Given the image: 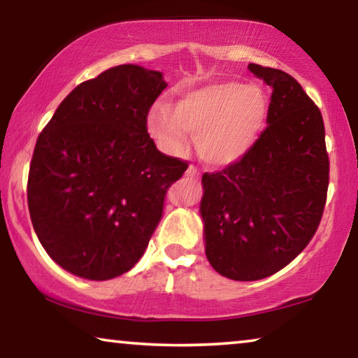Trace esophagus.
Masks as SVG:
<instances>
[{
	"label": "esophagus",
	"instance_id": "1",
	"mask_svg": "<svg viewBox=\"0 0 358 358\" xmlns=\"http://www.w3.org/2000/svg\"><path fill=\"white\" fill-rule=\"evenodd\" d=\"M185 174H187L189 178H194V179H197L199 176H200V171H199L197 168H195V166H189V168H187V173H185Z\"/></svg>",
	"mask_w": 358,
	"mask_h": 358
}]
</instances>
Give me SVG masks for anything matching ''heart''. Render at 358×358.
<instances>
[{"label":"heart","instance_id":"1","mask_svg":"<svg viewBox=\"0 0 358 358\" xmlns=\"http://www.w3.org/2000/svg\"><path fill=\"white\" fill-rule=\"evenodd\" d=\"M268 99L261 87L224 81L185 92L169 109L156 106L148 130L169 153L184 150L185 131L199 136L202 158L215 166L241 161L266 129Z\"/></svg>","mask_w":358,"mask_h":358}]
</instances>
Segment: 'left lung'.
<instances>
[{
  "label": "left lung",
  "mask_w": 358,
  "mask_h": 358,
  "mask_svg": "<svg viewBox=\"0 0 358 358\" xmlns=\"http://www.w3.org/2000/svg\"><path fill=\"white\" fill-rule=\"evenodd\" d=\"M248 68L272 87L267 129L241 161L203 174L200 202L208 262L241 282L272 275L308 246L329 185L321 110L288 73Z\"/></svg>",
  "instance_id": "8db88e82"
}]
</instances>
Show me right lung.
I'll return each mask as SVG.
<instances>
[{
	"label": "right lung",
	"instance_id": "add662e5",
	"mask_svg": "<svg viewBox=\"0 0 358 358\" xmlns=\"http://www.w3.org/2000/svg\"><path fill=\"white\" fill-rule=\"evenodd\" d=\"M166 86L159 71L109 68L78 85L38 135L29 213L38 241L65 271L109 280L143 256L166 192L187 169L161 153L146 129Z\"/></svg>",
	"mask_w": 358,
	"mask_h": 358
}]
</instances>
